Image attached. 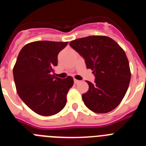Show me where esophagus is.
Returning a JSON list of instances; mask_svg holds the SVG:
<instances>
[{
  "instance_id": "obj_1",
  "label": "esophagus",
  "mask_w": 146,
  "mask_h": 146,
  "mask_svg": "<svg viewBox=\"0 0 146 146\" xmlns=\"http://www.w3.org/2000/svg\"><path fill=\"white\" fill-rule=\"evenodd\" d=\"M74 84H78L80 82V80H76L74 79Z\"/></svg>"
}]
</instances>
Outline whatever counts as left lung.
<instances>
[{
    "label": "left lung",
    "mask_w": 146,
    "mask_h": 146,
    "mask_svg": "<svg viewBox=\"0 0 146 146\" xmlns=\"http://www.w3.org/2000/svg\"><path fill=\"white\" fill-rule=\"evenodd\" d=\"M84 58L87 69L95 76L94 83L82 94L83 102L94 113H106L118 106L124 97L131 79L126 53L117 42L104 36H91L69 43Z\"/></svg>",
    "instance_id": "8db88e82"
}]
</instances>
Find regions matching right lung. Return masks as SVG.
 Wrapping results in <instances>:
<instances>
[{
    "mask_svg": "<svg viewBox=\"0 0 146 146\" xmlns=\"http://www.w3.org/2000/svg\"><path fill=\"white\" fill-rule=\"evenodd\" d=\"M68 42L37 41L25 45L13 69L17 91L27 106L43 116L64 109L66 95L74 84L70 76L60 79L52 74L58 55Z\"/></svg>",
    "mask_w": 146,
    "mask_h": 146,
    "instance_id": "obj_1",
    "label": "right lung"
}]
</instances>
